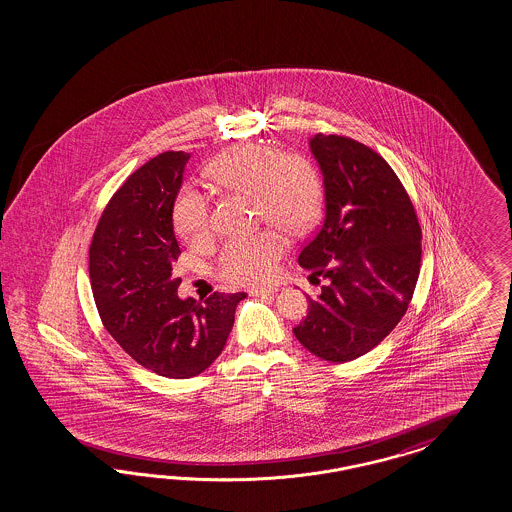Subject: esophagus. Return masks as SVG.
Wrapping results in <instances>:
<instances>
[{
  "label": "esophagus",
  "mask_w": 512,
  "mask_h": 512,
  "mask_svg": "<svg viewBox=\"0 0 512 512\" xmlns=\"http://www.w3.org/2000/svg\"><path fill=\"white\" fill-rule=\"evenodd\" d=\"M274 293H278V287H253L251 291H249V295L251 296H266V295H274Z\"/></svg>",
  "instance_id": "34e87169"
}]
</instances>
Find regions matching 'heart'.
<instances>
[{"instance_id": "obj_1", "label": "heart", "mask_w": 512, "mask_h": 512, "mask_svg": "<svg viewBox=\"0 0 512 512\" xmlns=\"http://www.w3.org/2000/svg\"><path fill=\"white\" fill-rule=\"evenodd\" d=\"M208 176L217 186L253 197L257 214L283 231H302L319 214L323 184L304 157L283 155L274 146L242 144L216 157ZM174 231L189 242L212 233L210 204L201 191L186 187L172 206ZM285 248L283 236L263 231L233 238L221 249L217 272L234 285L270 281Z\"/></svg>"}]
</instances>
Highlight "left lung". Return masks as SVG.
Wrapping results in <instances>:
<instances>
[{
    "instance_id": "8db88e82",
    "label": "left lung",
    "mask_w": 512,
    "mask_h": 512,
    "mask_svg": "<svg viewBox=\"0 0 512 512\" xmlns=\"http://www.w3.org/2000/svg\"><path fill=\"white\" fill-rule=\"evenodd\" d=\"M325 186L323 225L298 263L328 285L293 328L315 357L349 362L400 323L420 272L419 219L402 182L372 148L340 135L310 139Z\"/></svg>"
}]
</instances>
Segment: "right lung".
<instances>
[{
	"instance_id": "add662e5",
	"label": "right lung",
	"mask_w": 512,
	"mask_h": 512,
	"mask_svg": "<svg viewBox=\"0 0 512 512\" xmlns=\"http://www.w3.org/2000/svg\"><path fill=\"white\" fill-rule=\"evenodd\" d=\"M191 154L165 152L110 199L90 246L93 298L110 336L140 366L169 379L195 377L214 364L246 293L180 298L172 263L180 248L172 206Z\"/></svg>"
}]
</instances>
